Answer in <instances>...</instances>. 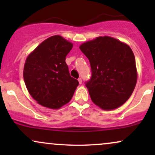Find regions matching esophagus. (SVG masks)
<instances>
[{
    "label": "esophagus",
    "instance_id": "1",
    "mask_svg": "<svg viewBox=\"0 0 155 155\" xmlns=\"http://www.w3.org/2000/svg\"><path fill=\"white\" fill-rule=\"evenodd\" d=\"M78 81H79V83L80 84L82 83V79H81V78H79V79H78Z\"/></svg>",
    "mask_w": 155,
    "mask_h": 155
}]
</instances>
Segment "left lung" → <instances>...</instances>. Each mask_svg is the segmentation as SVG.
I'll return each mask as SVG.
<instances>
[{
    "mask_svg": "<svg viewBox=\"0 0 155 155\" xmlns=\"http://www.w3.org/2000/svg\"><path fill=\"white\" fill-rule=\"evenodd\" d=\"M79 48L91 66V77L85 85L92 102L104 110L124 104L132 95L137 81L136 60L129 46L104 36Z\"/></svg>",
    "mask_w": 155,
    "mask_h": 155,
    "instance_id": "1",
    "label": "left lung"
}]
</instances>
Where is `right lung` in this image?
<instances>
[{"label":"right lung","instance_id":"1","mask_svg":"<svg viewBox=\"0 0 155 155\" xmlns=\"http://www.w3.org/2000/svg\"><path fill=\"white\" fill-rule=\"evenodd\" d=\"M73 44L60 35L44 41L26 59L25 83L39 104L59 108L71 101L79 81L71 76L65 57Z\"/></svg>","mask_w":155,"mask_h":155}]
</instances>
